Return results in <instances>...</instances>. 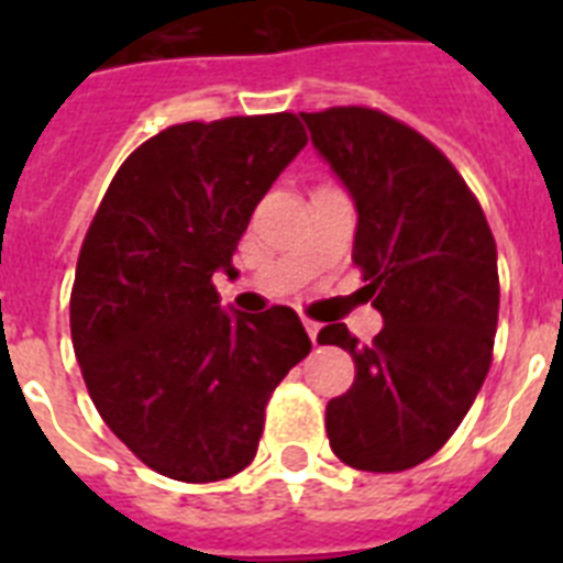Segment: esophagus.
<instances>
[{"label":"esophagus","instance_id":"esophagus-1","mask_svg":"<svg viewBox=\"0 0 563 563\" xmlns=\"http://www.w3.org/2000/svg\"><path fill=\"white\" fill-rule=\"evenodd\" d=\"M303 327H307L309 339H312V344L318 342V333H321V324L318 321H309V318H303Z\"/></svg>","mask_w":563,"mask_h":563}]
</instances>
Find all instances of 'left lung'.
I'll return each mask as SVG.
<instances>
[{
  "label": "left lung",
  "mask_w": 563,
  "mask_h": 563,
  "mask_svg": "<svg viewBox=\"0 0 563 563\" xmlns=\"http://www.w3.org/2000/svg\"><path fill=\"white\" fill-rule=\"evenodd\" d=\"M300 119L356 203L353 263L385 321L371 344L344 324L318 333V344H339L356 365L351 388L327 402L330 446L356 471H409L446 444L485 383L499 316L497 242L427 136L371 108Z\"/></svg>",
  "instance_id": "left-lung-1"
}]
</instances>
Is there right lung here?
<instances>
[{
  "label": "right lung",
  "mask_w": 563,
  "mask_h": 563,
  "mask_svg": "<svg viewBox=\"0 0 563 563\" xmlns=\"http://www.w3.org/2000/svg\"><path fill=\"white\" fill-rule=\"evenodd\" d=\"M307 145L295 113L184 122L145 140L84 236L69 327L113 435L152 471L219 482L254 462L265 406L309 351L295 309H221L216 272Z\"/></svg>",
  "instance_id": "1"
}]
</instances>
